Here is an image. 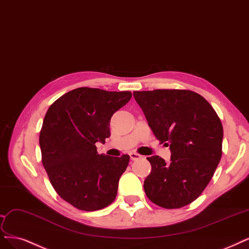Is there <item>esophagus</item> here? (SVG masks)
Instances as JSON below:
<instances>
[{"mask_svg": "<svg viewBox=\"0 0 249 249\" xmlns=\"http://www.w3.org/2000/svg\"><path fill=\"white\" fill-rule=\"evenodd\" d=\"M130 158H131L132 160H137L142 159V156H141V154H139V153L133 151V152L130 153Z\"/></svg>", "mask_w": 249, "mask_h": 249, "instance_id": "34e87169", "label": "esophagus"}]
</instances>
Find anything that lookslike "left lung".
I'll list each match as a JSON object with an SVG mask.
<instances>
[{"mask_svg": "<svg viewBox=\"0 0 249 249\" xmlns=\"http://www.w3.org/2000/svg\"><path fill=\"white\" fill-rule=\"evenodd\" d=\"M156 138L170 146L169 164L147 158L151 172L144 181L147 198L166 209L181 208L206 188L222 153L224 130L215 110L188 89L134 91Z\"/></svg>", "mask_w": 249, "mask_h": 249, "instance_id": "obj_1", "label": "left lung"}]
</instances>
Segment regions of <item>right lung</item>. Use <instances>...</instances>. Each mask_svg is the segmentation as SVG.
I'll return each instance as SVG.
<instances>
[{
  "mask_svg": "<svg viewBox=\"0 0 249 249\" xmlns=\"http://www.w3.org/2000/svg\"><path fill=\"white\" fill-rule=\"evenodd\" d=\"M131 91L79 88L48 108L39 143L51 185L77 209L96 211L115 199L130 156L99 154L96 142L110 137V119L131 100Z\"/></svg>",
  "mask_w": 249,
  "mask_h": 249,
  "instance_id": "obj_1",
  "label": "right lung"
}]
</instances>
